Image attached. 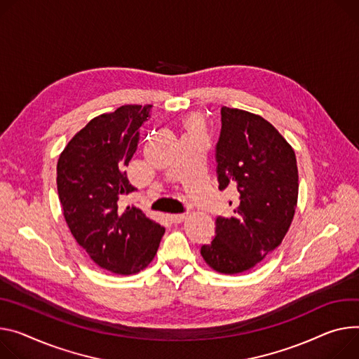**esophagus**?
<instances>
[{
  "label": "esophagus",
  "instance_id": "esophagus-1",
  "mask_svg": "<svg viewBox=\"0 0 359 359\" xmlns=\"http://www.w3.org/2000/svg\"><path fill=\"white\" fill-rule=\"evenodd\" d=\"M186 217H187V213H177V215H170V220H172L173 223H180V222H183Z\"/></svg>",
  "mask_w": 359,
  "mask_h": 359
}]
</instances>
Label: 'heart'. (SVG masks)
<instances>
[{"label": "heart", "instance_id": "obj_1", "mask_svg": "<svg viewBox=\"0 0 359 359\" xmlns=\"http://www.w3.org/2000/svg\"><path fill=\"white\" fill-rule=\"evenodd\" d=\"M198 124V121H193V126H196Z\"/></svg>", "mask_w": 359, "mask_h": 359}]
</instances>
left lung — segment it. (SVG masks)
Instances as JSON below:
<instances>
[{
	"instance_id": "obj_1",
	"label": "left lung",
	"mask_w": 359,
	"mask_h": 359,
	"mask_svg": "<svg viewBox=\"0 0 359 359\" xmlns=\"http://www.w3.org/2000/svg\"><path fill=\"white\" fill-rule=\"evenodd\" d=\"M216 144L219 189L235 186L232 217H216L215 238L201 248L215 271L235 275L257 265L285 238L298 202L295 151L264 117L222 107Z\"/></svg>"
}]
</instances>
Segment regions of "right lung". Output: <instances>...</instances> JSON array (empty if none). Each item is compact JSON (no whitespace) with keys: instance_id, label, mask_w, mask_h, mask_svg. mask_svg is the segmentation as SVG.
I'll list each match as a JSON object with an SVG mask.
<instances>
[{"instance_id":"1","label":"right lung","mask_w":359,"mask_h":359,"mask_svg":"<svg viewBox=\"0 0 359 359\" xmlns=\"http://www.w3.org/2000/svg\"><path fill=\"white\" fill-rule=\"evenodd\" d=\"M151 104H127L87 123L57 163L62 215L77 243L103 269L132 275L156 255L165 227L136 206L118 209L121 194L135 191L126 166L137 150L139 128Z\"/></svg>"}]
</instances>
